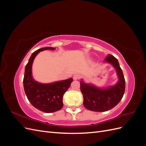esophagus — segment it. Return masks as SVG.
<instances>
[{
	"instance_id": "1",
	"label": "esophagus",
	"mask_w": 146,
	"mask_h": 146,
	"mask_svg": "<svg viewBox=\"0 0 146 146\" xmlns=\"http://www.w3.org/2000/svg\"><path fill=\"white\" fill-rule=\"evenodd\" d=\"M80 76L79 74H75L73 76V79L75 80H78V79L80 78Z\"/></svg>"
}]
</instances>
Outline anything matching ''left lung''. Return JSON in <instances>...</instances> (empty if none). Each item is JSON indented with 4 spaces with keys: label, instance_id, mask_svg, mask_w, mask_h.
Instances as JSON below:
<instances>
[{
    "label": "left lung",
    "instance_id": "1",
    "mask_svg": "<svg viewBox=\"0 0 146 146\" xmlns=\"http://www.w3.org/2000/svg\"><path fill=\"white\" fill-rule=\"evenodd\" d=\"M105 60L111 64L116 69L119 82L116 85L107 89H100L80 81L83 105L86 109L91 111L104 112L112 109L121 100L125 92V80L117 60L114 56L109 55Z\"/></svg>",
    "mask_w": 146,
    "mask_h": 146
}]
</instances>
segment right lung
<instances>
[{
    "instance_id": "obj_1",
    "label": "right lung",
    "mask_w": 146,
    "mask_h": 146,
    "mask_svg": "<svg viewBox=\"0 0 146 146\" xmlns=\"http://www.w3.org/2000/svg\"><path fill=\"white\" fill-rule=\"evenodd\" d=\"M54 50L55 48L47 47L35 51L31 55L25 68L23 80L24 88L27 98L34 107L45 113H53L63 107V98L73 81L72 78L49 84H42L33 80L32 66L34 58L39 52Z\"/></svg>"
}]
</instances>
